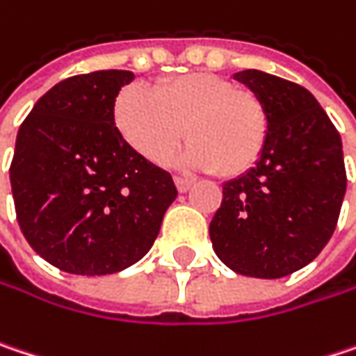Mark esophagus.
<instances>
[{"instance_id":"obj_1","label":"esophagus","mask_w":356,"mask_h":356,"mask_svg":"<svg viewBox=\"0 0 356 356\" xmlns=\"http://www.w3.org/2000/svg\"><path fill=\"white\" fill-rule=\"evenodd\" d=\"M175 185H177V189L181 193H187L193 187V181L187 177H175Z\"/></svg>"}]
</instances>
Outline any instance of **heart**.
<instances>
[{
	"label": "heart",
	"instance_id": "1",
	"mask_svg": "<svg viewBox=\"0 0 356 356\" xmlns=\"http://www.w3.org/2000/svg\"><path fill=\"white\" fill-rule=\"evenodd\" d=\"M115 126L146 161L163 165L185 136L191 138L183 163L234 177L248 171L269 138L263 99L244 87L210 73L163 79L152 95L128 87L115 102Z\"/></svg>",
	"mask_w": 356,
	"mask_h": 356
}]
</instances>
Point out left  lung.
I'll list each match as a JSON object with an SVG mask.
<instances>
[{
	"label": "left lung",
	"mask_w": 356,
	"mask_h": 356,
	"mask_svg": "<svg viewBox=\"0 0 356 356\" xmlns=\"http://www.w3.org/2000/svg\"><path fill=\"white\" fill-rule=\"evenodd\" d=\"M234 79L263 99L269 138L250 171L222 185L211 246L232 271L277 279L312 263L337 228L346 191L342 140L306 87L257 69Z\"/></svg>",
	"instance_id": "obj_1"
}]
</instances>
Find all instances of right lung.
I'll use <instances>...</instances> for the list:
<instances>
[{"label": "right lung", "mask_w": 356, "mask_h": 356, "mask_svg": "<svg viewBox=\"0 0 356 356\" xmlns=\"http://www.w3.org/2000/svg\"><path fill=\"white\" fill-rule=\"evenodd\" d=\"M130 71L56 83L17 130L10 165L17 224L50 265L112 275L138 263L177 197L171 175L128 145L113 122Z\"/></svg>", "instance_id": "1"}]
</instances>
